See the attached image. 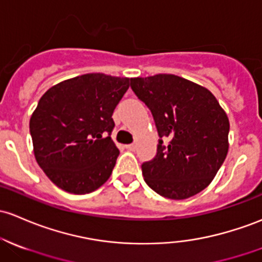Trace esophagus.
Returning a JSON list of instances; mask_svg holds the SVG:
<instances>
[{
	"instance_id": "34e87169",
	"label": "esophagus",
	"mask_w": 262,
	"mask_h": 262,
	"mask_svg": "<svg viewBox=\"0 0 262 262\" xmlns=\"http://www.w3.org/2000/svg\"><path fill=\"white\" fill-rule=\"evenodd\" d=\"M126 148H127L128 151H135L136 150V145H135V143H130V145H126Z\"/></svg>"
}]
</instances>
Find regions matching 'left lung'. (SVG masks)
<instances>
[{
	"label": "left lung",
	"instance_id": "obj_1",
	"mask_svg": "<svg viewBox=\"0 0 262 262\" xmlns=\"http://www.w3.org/2000/svg\"><path fill=\"white\" fill-rule=\"evenodd\" d=\"M131 89L152 112L160 140L142 165L146 184L164 198L185 200L211 184L229 151L230 122L212 92L171 74L131 78Z\"/></svg>",
	"mask_w": 262,
	"mask_h": 262
}]
</instances>
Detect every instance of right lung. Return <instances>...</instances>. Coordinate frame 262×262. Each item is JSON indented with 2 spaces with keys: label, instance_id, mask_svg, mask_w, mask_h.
Wrapping results in <instances>:
<instances>
[{
  "label": "right lung",
  "instance_id": "obj_1",
  "mask_svg": "<svg viewBox=\"0 0 262 262\" xmlns=\"http://www.w3.org/2000/svg\"><path fill=\"white\" fill-rule=\"evenodd\" d=\"M128 77L85 74L50 87L30 119L33 154L61 190L90 193L111 176L120 151L111 140L114 110Z\"/></svg>",
  "mask_w": 262,
  "mask_h": 262
}]
</instances>
